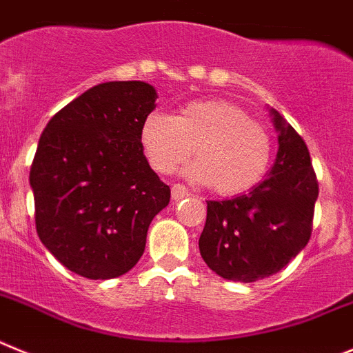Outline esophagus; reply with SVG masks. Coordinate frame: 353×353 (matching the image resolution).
<instances>
[{
  "instance_id": "obj_1",
  "label": "esophagus",
  "mask_w": 353,
  "mask_h": 353,
  "mask_svg": "<svg viewBox=\"0 0 353 353\" xmlns=\"http://www.w3.org/2000/svg\"><path fill=\"white\" fill-rule=\"evenodd\" d=\"M190 192L186 188H184L183 184H174L172 186V199L174 200H181L184 199V196H188Z\"/></svg>"
}]
</instances>
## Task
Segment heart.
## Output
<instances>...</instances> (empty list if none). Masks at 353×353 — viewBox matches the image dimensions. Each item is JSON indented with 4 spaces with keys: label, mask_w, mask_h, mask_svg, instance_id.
<instances>
[{
    "label": "heart",
    "mask_w": 353,
    "mask_h": 353,
    "mask_svg": "<svg viewBox=\"0 0 353 353\" xmlns=\"http://www.w3.org/2000/svg\"><path fill=\"white\" fill-rule=\"evenodd\" d=\"M141 144L149 165L172 174L192 158L186 176L211 184L218 195L234 196L252 190L268 172L272 157L271 133L234 101H190L176 116L149 112L141 126Z\"/></svg>",
    "instance_id": "obj_1"
}]
</instances>
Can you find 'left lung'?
Wrapping results in <instances>:
<instances>
[{
	"label": "left lung",
	"instance_id": "obj_1",
	"mask_svg": "<svg viewBox=\"0 0 353 353\" xmlns=\"http://www.w3.org/2000/svg\"><path fill=\"white\" fill-rule=\"evenodd\" d=\"M278 154L269 176L246 195L209 200L200 255L216 274L252 283L287 265L307 244L319 183L303 137L278 110Z\"/></svg>",
	"mask_w": 353,
	"mask_h": 353
}]
</instances>
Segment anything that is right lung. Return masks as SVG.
<instances>
[{"label":"right lung","mask_w":353,"mask_h":353,"mask_svg":"<svg viewBox=\"0 0 353 353\" xmlns=\"http://www.w3.org/2000/svg\"><path fill=\"white\" fill-rule=\"evenodd\" d=\"M148 82L98 84L47 123L30 170L43 246L90 279L125 274L170 188L144 157L141 126L157 107Z\"/></svg>","instance_id":"right-lung-1"}]
</instances>
